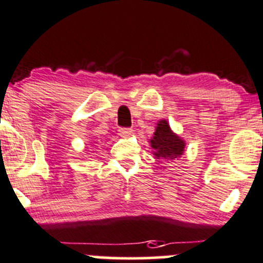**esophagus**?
Returning <instances> with one entry per match:
<instances>
[{"label": "esophagus", "instance_id": "34e87169", "mask_svg": "<svg viewBox=\"0 0 263 263\" xmlns=\"http://www.w3.org/2000/svg\"><path fill=\"white\" fill-rule=\"evenodd\" d=\"M119 135L122 137H129L132 135V129L131 128H119Z\"/></svg>", "mask_w": 263, "mask_h": 263}]
</instances>
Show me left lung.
I'll return each mask as SVG.
<instances>
[{"label": "left lung", "instance_id": "obj_1", "mask_svg": "<svg viewBox=\"0 0 263 263\" xmlns=\"http://www.w3.org/2000/svg\"><path fill=\"white\" fill-rule=\"evenodd\" d=\"M150 146L156 159L174 160L181 158L184 153L185 141L172 131L166 119H160L156 123L154 136L150 139Z\"/></svg>", "mask_w": 263, "mask_h": 263}]
</instances>
